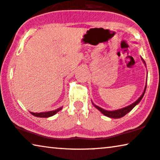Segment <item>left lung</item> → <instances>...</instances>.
I'll return each instance as SVG.
<instances>
[{
  "mask_svg": "<svg viewBox=\"0 0 160 160\" xmlns=\"http://www.w3.org/2000/svg\"><path fill=\"white\" fill-rule=\"evenodd\" d=\"M141 59H142L143 64L146 65L144 60H143L142 58H141ZM146 89H147V82H146V85H145L144 90H143V93L141 94V96L136 101V102L132 103V104L128 106V107H125L124 108H122V109H120L118 110H114V111H108V110L103 109H102V108H101L100 107H98V106H96V104H94L93 102H92V103H93V106L96 108V109H97L98 110H99V111L102 112L103 115L107 116V117H108V118H110L118 119V118H122V117H124L126 114H128V112H130V111H131V110L133 109V108L136 107V106L138 104L139 102H141V100L142 99L143 96H144Z\"/></svg>",
  "mask_w": 160,
  "mask_h": 160,
  "instance_id": "left-lung-1",
  "label": "left lung"
}]
</instances>
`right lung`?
Masks as SVG:
<instances>
[{"instance_id": "right-lung-1", "label": "right lung", "mask_w": 160, "mask_h": 160, "mask_svg": "<svg viewBox=\"0 0 160 160\" xmlns=\"http://www.w3.org/2000/svg\"><path fill=\"white\" fill-rule=\"evenodd\" d=\"M62 109V107L58 108L57 109L53 110V111L45 112H39V113H37V112H35H35H30V113L32 114L33 116L38 117V118H49V117L55 115V114H57L58 112H59Z\"/></svg>"}]
</instances>
